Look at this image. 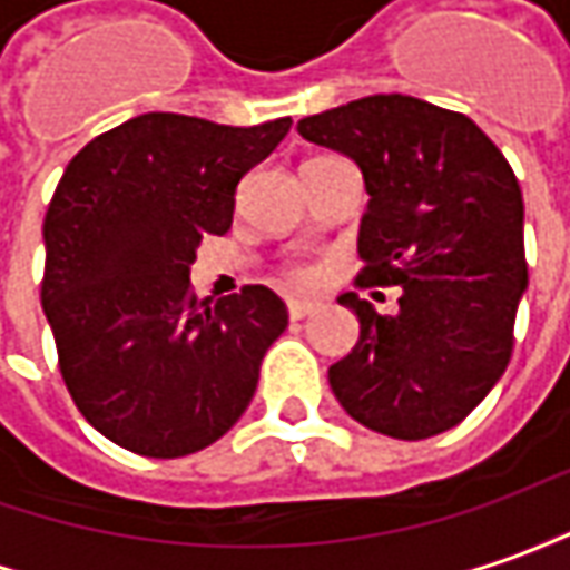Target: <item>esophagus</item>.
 <instances>
[{
	"label": "esophagus",
	"instance_id": "esophagus-1",
	"mask_svg": "<svg viewBox=\"0 0 570 570\" xmlns=\"http://www.w3.org/2000/svg\"><path fill=\"white\" fill-rule=\"evenodd\" d=\"M286 312L293 321H302V317H308L312 312H317V302L315 299H289L286 302Z\"/></svg>",
	"mask_w": 570,
	"mask_h": 570
}]
</instances>
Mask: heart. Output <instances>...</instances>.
<instances>
[{"label":"heart","mask_w":570,"mask_h":570,"mask_svg":"<svg viewBox=\"0 0 570 570\" xmlns=\"http://www.w3.org/2000/svg\"><path fill=\"white\" fill-rule=\"evenodd\" d=\"M312 277H315V274H312V271H308V268L296 271V281H312Z\"/></svg>","instance_id":"b5f03b06"}]
</instances>
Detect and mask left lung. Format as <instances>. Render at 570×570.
<instances>
[{
  "label": "left lung",
  "mask_w": 570,
  "mask_h": 570,
  "mask_svg": "<svg viewBox=\"0 0 570 570\" xmlns=\"http://www.w3.org/2000/svg\"><path fill=\"white\" fill-rule=\"evenodd\" d=\"M299 134L362 168L358 286H402L399 315L340 296L358 315V343L327 371L334 396L396 440L462 424L512 358L528 289L512 165L468 115L402 92L302 118Z\"/></svg>",
  "instance_id": "8db88e82"
}]
</instances>
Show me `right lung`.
<instances>
[{
  "instance_id": "1",
  "label": "right lung",
  "mask_w": 570,
  "mask_h": 570,
  "mask_svg": "<svg viewBox=\"0 0 570 570\" xmlns=\"http://www.w3.org/2000/svg\"><path fill=\"white\" fill-rule=\"evenodd\" d=\"M289 124L149 111L68 161L42 220V312L73 405L111 443L180 459L249 409L284 299L255 284L205 305L189 265L203 234L230 230L236 184Z\"/></svg>"
}]
</instances>
